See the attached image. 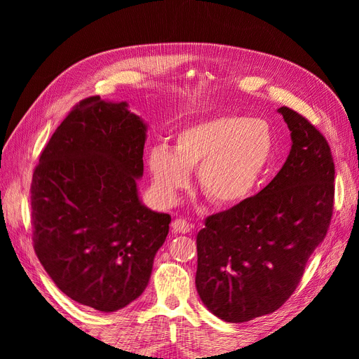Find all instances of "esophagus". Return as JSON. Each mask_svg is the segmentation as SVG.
Instances as JSON below:
<instances>
[{
    "instance_id": "esophagus-1",
    "label": "esophagus",
    "mask_w": 359,
    "mask_h": 359,
    "mask_svg": "<svg viewBox=\"0 0 359 359\" xmlns=\"http://www.w3.org/2000/svg\"><path fill=\"white\" fill-rule=\"evenodd\" d=\"M172 231L177 233H189L191 231V224L184 219H177L172 223Z\"/></svg>"
}]
</instances>
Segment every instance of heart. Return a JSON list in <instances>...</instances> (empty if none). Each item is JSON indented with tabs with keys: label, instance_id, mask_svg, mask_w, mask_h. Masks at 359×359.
Returning <instances> with one entry per match:
<instances>
[{
	"label": "heart",
	"instance_id": "heart-1",
	"mask_svg": "<svg viewBox=\"0 0 359 359\" xmlns=\"http://www.w3.org/2000/svg\"><path fill=\"white\" fill-rule=\"evenodd\" d=\"M276 151L271 124L244 115H215L180 128L172 149L156 145L148 151V169L157 198L177 201L198 169L201 190L217 205L245 201L265 175Z\"/></svg>",
	"mask_w": 359,
	"mask_h": 359
}]
</instances>
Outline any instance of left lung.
Segmentation results:
<instances>
[{
	"label": "left lung",
	"mask_w": 359,
	"mask_h": 359,
	"mask_svg": "<svg viewBox=\"0 0 359 359\" xmlns=\"http://www.w3.org/2000/svg\"><path fill=\"white\" fill-rule=\"evenodd\" d=\"M292 147L256 196L210 215L199 231L196 289L212 314L243 323L280 309L323 241L334 206V160L319 130L283 106Z\"/></svg>",
	"instance_id": "8db88e82"
}]
</instances>
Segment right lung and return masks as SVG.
<instances>
[{"label":"right lung","mask_w":359,"mask_h":359,"mask_svg":"<svg viewBox=\"0 0 359 359\" xmlns=\"http://www.w3.org/2000/svg\"><path fill=\"white\" fill-rule=\"evenodd\" d=\"M148 126L127 102L82 100L43 149L31 182L32 241L57 287L111 313L137 299L170 215L139 198Z\"/></svg>","instance_id":"right-lung-1"}]
</instances>
